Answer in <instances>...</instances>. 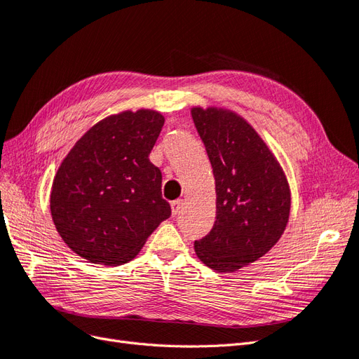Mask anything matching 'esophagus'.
I'll return each mask as SVG.
<instances>
[{
    "label": "esophagus",
    "mask_w": 359,
    "mask_h": 359,
    "mask_svg": "<svg viewBox=\"0 0 359 359\" xmlns=\"http://www.w3.org/2000/svg\"><path fill=\"white\" fill-rule=\"evenodd\" d=\"M184 206V202L182 201H174L170 203V208H172V215H178L181 212V209Z\"/></svg>",
    "instance_id": "1"
}]
</instances>
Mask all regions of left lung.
Segmentation results:
<instances>
[{
  "label": "left lung",
  "instance_id": "1",
  "mask_svg": "<svg viewBox=\"0 0 359 359\" xmlns=\"http://www.w3.org/2000/svg\"><path fill=\"white\" fill-rule=\"evenodd\" d=\"M215 177L217 217L194 251L208 267L234 271L271 250L290 217V187L275 156L242 117L193 108Z\"/></svg>",
  "mask_w": 359,
  "mask_h": 359
}]
</instances>
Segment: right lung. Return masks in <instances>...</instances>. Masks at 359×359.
I'll return each mask as SVG.
<instances>
[{
    "label": "right lung",
    "instance_id": "obj_1",
    "mask_svg": "<svg viewBox=\"0 0 359 359\" xmlns=\"http://www.w3.org/2000/svg\"><path fill=\"white\" fill-rule=\"evenodd\" d=\"M163 123V116L150 109L107 117L57 169L53 222L69 248L90 263L130 262L170 217L162 199V172L148 158Z\"/></svg>",
    "mask_w": 359,
    "mask_h": 359
}]
</instances>
